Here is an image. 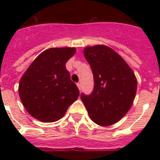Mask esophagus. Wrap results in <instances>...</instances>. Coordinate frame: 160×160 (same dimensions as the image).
Listing matches in <instances>:
<instances>
[{
	"label": "esophagus",
	"mask_w": 160,
	"mask_h": 160,
	"mask_svg": "<svg viewBox=\"0 0 160 160\" xmlns=\"http://www.w3.org/2000/svg\"><path fill=\"white\" fill-rule=\"evenodd\" d=\"M77 86H78V88H79V90H81V84H80V83H78L77 84Z\"/></svg>",
	"instance_id": "1"
}]
</instances>
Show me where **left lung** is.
Here are the masks:
<instances>
[{"instance_id": "8db88e82", "label": "left lung", "mask_w": 160, "mask_h": 160, "mask_svg": "<svg viewBox=\"0 0 160 160\" xmlns=\"http://www.w3.org/2000/svg\"><path fill=\"white\" fill-rule=\"evenodd\" d=\"M84 55L94 75L95 88L89 96L81 95L89 116L100 126L119 122L133 105L137 79L130 66L109 46H86Z\"/></svg>"}]
</instances>
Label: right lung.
<instances>
[{"label":"right lung","instance_id":"right-lung-1","mask_svg":"<svg viewBox=\"0 0 160 160\" xmlns=\"http://www.w3.org/2000/svg\"><path fill=\"white\" fill-rule=\"evenodd\" d=\"M75 51V47L47 49L21 76L20 99L33 118L46 123L57 121L78 99L80 91L65 68Z\"/></svg>","mask_w":160,"mask_h":160}]
</instances>
